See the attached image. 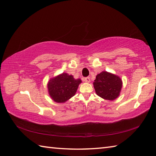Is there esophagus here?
I'll return each instance as SVG.
<instances>
[{
  "mask_svg": "<svg viewBox=\"0 0 156 156\" xmlns=\"http://www.w3.org/2000/svg\"><path fill=\"white\" fill-rule=\"evenodd\" d=\"M84 80L85 82H87V83H89V82H90V79L89 77H87V78H84Z\"/></svg>",
  "mask_w": 156,
  "mask_h": 156,
  "instance_id": "obj_1",
  "label": "esophagus"
}]
</instances>
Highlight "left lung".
I'll list each match as a JSON object with an SVG mask.
<instances>
[{
    "mask_svg": "<svg viewBox=\"0 0 156 156\" xmlns=\"http://www.w3.org/2000/svg\"><path fill=\"white\" fill-rule=\"evenodd\" d=\"M93 86L98 97L105 100L114 101L120 95L122 82L119 76L103 71L96 76Z\"/></svg>",
    "mask_w": 156,
    "mask_h": 156,
    "instance_id": "1",
    "label": "left lung"
}]
</instances>
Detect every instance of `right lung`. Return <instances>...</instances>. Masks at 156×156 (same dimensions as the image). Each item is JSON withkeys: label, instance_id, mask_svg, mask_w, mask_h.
<instances>
[{"label": "right lung", "instance_id": "right-lung-1", "mask_svg": "<svg viewBox=\"0 0 156 156\" xmlns=\"http://www.w3.org/2000/svg\"><path fill=\"white\" fill-rule=\"evenodd\" d=\"M81 82L80 78L75 79L72 75L63 72L48 81V93L54 102L64 103L74 97Z\"/></svg>", "mask_w": 156, "mask_h": 156}]
</instances>
